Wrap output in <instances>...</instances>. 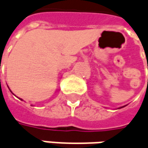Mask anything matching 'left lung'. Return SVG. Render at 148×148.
<instances>
[{"instance_id":"1","label":"left lung","mask_w":148,"mask_h":148,"mask_svg":"<svg viewBox=\"0 0 148 148\" xmlns=\"http://www.w3.org/2000/svg\"><path fill=\"white\" fill-rule=\"evenodd\" d=\"M121 108H122V107H121Z\"/></svg>"}]
</instances>
